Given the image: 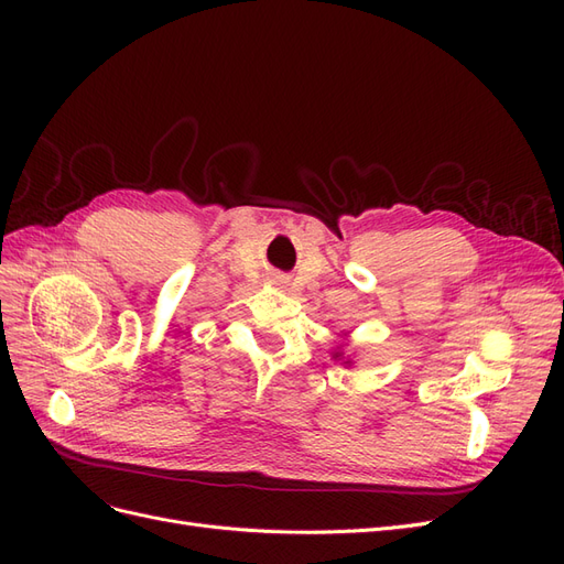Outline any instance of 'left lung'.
<instances>
[{
  "label": "left lung",
  "instance_id": "obj_1",
  "mask_svg": "<svg viewBox=\"0 0 564 564\" xmlns=\"http://www.w3.org/2000/svg\"><path fill=\"white\" fill-rule=\"evenodd\" d=\"M340 355H344L340 350H338V352H334V360H340ZM346 365H348V362H346Z\"/></svg>",
  "mask_w": 564,
  "mask_h": 564
}]
</instances>
